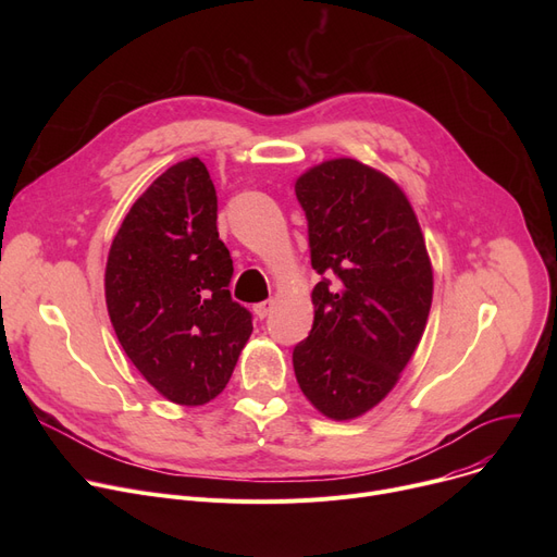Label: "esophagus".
Returning a JSON list of instances; mask_svg holds the SVG:
<instances>
[{
  "mask_svg": "<svg viewBox=\"0 0 557 557\" xmlns=\"http://www.w3.org/2000/svg\"><path fill=\"white\" fill-rule=\"evenodd\" d=\"M273 307H275V300H263V302H257V305L252 307V311H255V315L261 320V318H267V315L273 311Z\"/></svg>",
  "mask_w": 557,
  "mask_h": 557,
  "instance_id": "34e87169",
  "label": "esophagus"
}]
</instances>
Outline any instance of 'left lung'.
Wrapping results in <instances>:
<instances>
[{
	"mask_svg": "<svg viewBox=\"0 0 557 557\" xmlns=\"http://www.w3.org/2000/svg\"><path fill=\"white\" fill-rule=\"evenodd\" d=\"M309 223L313 327L294 349L305 397L330 420H355L399 382L424 334L433 269L401 187L352 158L296 181Z\"/></svg>",
	"mask_w": 557,
	"mask_h": 557,
	"instance_id": "8db88e82",
	"label": "left lung"
}]
</instances>
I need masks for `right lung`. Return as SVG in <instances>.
Listing matches in <instances>:
<instances>
[{
  "label": "right lung",
  "instance_id": "obj_1",
  "mask_svg": "<svg viewBox=\"0 0 557 557\" xmlns=\"http://www.w3.org/2000/svg\"><path fill=\"white\" fill-rule=\"evenodd\" d=\"M216 189L198 158L169 166L116 230L106 305L126 357L162 397L202 406L230 382L252 315L230 296Z\"/></svg>",
  "mask_w": 557,
  "mask_h": 557
}]
</instances>
